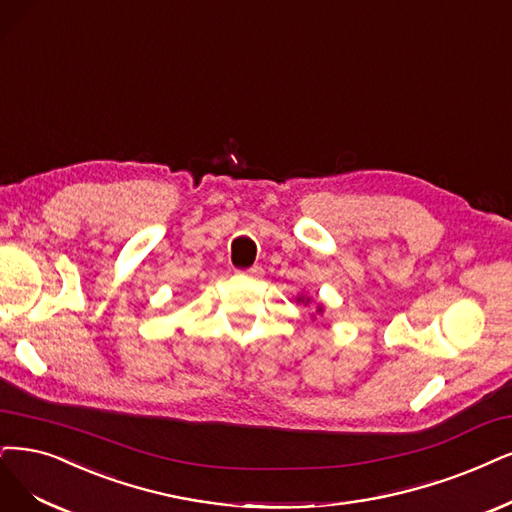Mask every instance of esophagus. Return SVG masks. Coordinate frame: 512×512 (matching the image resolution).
Wrapping results in <instances>:
<instances>
[{"instance_id": "esophagus-1", "label": "esophagus", "mask_w": 512, "mask_h": 512, "mask_svg": "<svg viewBox=\"0 0 512 512\" xmlns=\"http://www.w3.org/2000/svg\"><path fill=\"white\" fill-rule=\"evenodd\" d=\"M240 274H242V276H249V278L259 280V278H263V268H261V266H253V268L244 270V272H240Z\"/></svg>"}]
</instances>
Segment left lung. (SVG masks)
<instances>
[{
	"label": "left lung",
	"mask_w": 512,
	"mask_h": 512,
	"mask_svg": "<svg viewBox=\"0 0 512 512\" xmlns=\"http://www.w3.org/2000/svg\"><path fill=\"white\" fill-rule=\"evenodd\" d=\"M295 299H297V304H301V306H310L312 304V297L308 293H299ZM323 314H325V306L318 304L316 312L312 314V320H316V316H323Z\"/></svg>",
	"instance_id": "obj_1"
}]
</instances>
